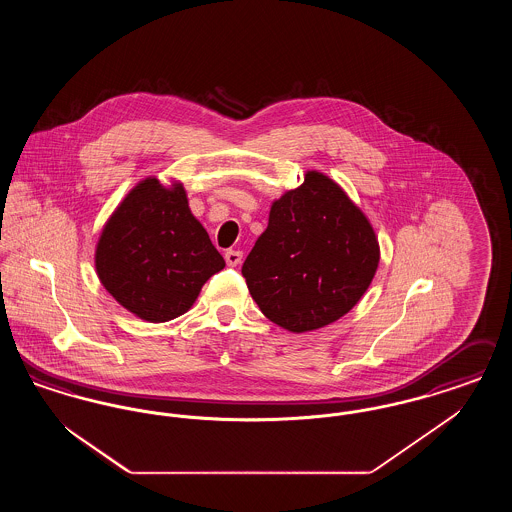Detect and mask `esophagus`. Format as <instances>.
Segmentation results:
<instances>
[{"label": "esophagus", "mask_w": 512, "mask_h": 512, "mask_svg": "<svg viewBox=\"0 0 512 512\" xmlns=\"http://www.w3.org/2000/svg\"><path fill=\"white\" fill-rule=\"evenodd\" d=\"M224 259H226V265H228V267H238V265L242 263V259H244V253L238 251V249H228V251L224 253Z\"/></svg>", "instance_id": "34e87169"}]
</instances>
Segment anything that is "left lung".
I'll return each instance as SVG.
<instances>
[{
    "label": "left lung",
    "mask_w": 512,
    "mask_h": 512,
    "mask_svg": "<svg viewBox=\"0 0 512 512\" xmlns=\"http://www.w3.org/2000/svg\"><path fill=\"white\" fill-rule=\"evenodd\" d=\"M378 263V236L361 207L330 176L307 171L299 188L272 201L242 274L268 320L303 334L347 315Z\"/></svg>",
    "instance_id": "obj_1"
}]
</instances>
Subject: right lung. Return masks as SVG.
I'll use <instances>...</instances> for the list:
<instances>
[{
	"instance_id": "1",
	"label": "right lung",
	"mask_w": 512,
	"mask_h": 512,
	"mask_svg": "<svg viewBox=\"0 0 512 512\" xmlns=\"http://www.w3.org/2000/svg\"><path fill=\"white\" fill-rule=\"evenodd\" d=\"M103 288L134 317L167 322L192 309L203 284L224 268L195 219L180 180H140L103 224L96 244Z\"/></svg>"
}]
</instances>
